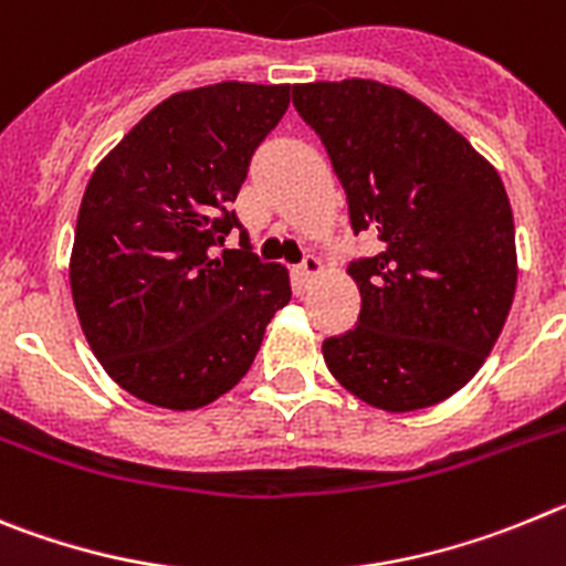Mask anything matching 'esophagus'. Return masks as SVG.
<instances>
[{"label": "esophagus", "instance_id": "34e87169", "mask_svg": "<svg viewBox=\"0 0 566 566\" xmlns=\"http://www.w3.org/2000/svg\"><path fill=\"white\" fill-rule=\"evenodd\" d=\"M298 268H302V273L307 279H315L321 273V259L315 256V253H307V256L302 259V264H298Z\"/></svg>", "mask_w": 566, "mask_h": 566}]
</instances>
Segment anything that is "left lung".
Listing matches in <instances>:
<instances>
[{"instance_id": "8db88e82", "label": "left lung", "mask_w": 566, "mask_h": 566, "mask_svg": "<svg viewBox=\"0 0 566 566\" xmlns=\"http://www.w3.org/2000/svg\"><path fill=\"white\" fill-rule=\"evenodd\" d=\"M380 253L349 264L358 327L324 340L333 378L384 411L434 406L480 371L516 293V233L491 163L415 95L369 78L295 84Z\"/></svg>"}]
</instances>
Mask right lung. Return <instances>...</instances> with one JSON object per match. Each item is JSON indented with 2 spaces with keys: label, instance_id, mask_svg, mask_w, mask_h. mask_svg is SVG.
<instances>
[{
  "label": "right lung",
  "instance_id": "obj_1",
  "mask_svg": "<svg viewBox=\"0 0 566 566\" xmlns=\"http://www.w3.org/2000/svg\"><path fill=\"white\" fill-rule=\"evenodd\" d=\"M287 104L290 84L177 93L86 182L70 256L75 313L106 375L144 403H213L245 378L290 302L287 271L259 262L231 211ZM231 230L239 249L221 247Z\"/></svg>",
  "mask_w": 566,
  "mask_h": 566
}]
</instances>
